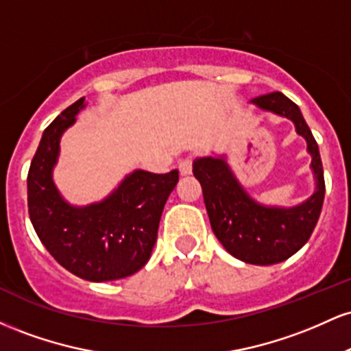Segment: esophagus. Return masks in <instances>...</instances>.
Masks as SVG:
<instances>
[{
	"instance_id": "34e87169",
	"label": "esophagus",
	"mask_w": 351,
	"mask_h": 351,
	"mask_svg": "<svg viewBox=\"0 0 351 351\" xmlns=\"http://www.w3.org/2000/svg\"><path fill=\"white\" fill-rule=\"evenodd\" d=\"M178 170L181 173V176H189L193 173V160L191 158H184L181 160L178 165Z\"/></svg>"
}]
</instances>
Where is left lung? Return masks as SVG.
<instances>
[{"mask_svg": "<svg viewBox=\"0 0 351 351\" xmlns=\"http://www.w3.org/2000/svg\"><path fill=\"white\" fill-rule=\"evenodd\" d=\"M264 112L285 117L307 142L312 156L315 191L297 206H267L257 203L236 178L226 156H203L193 162V175L201 183L213 232L224 249L243 263L254 265L279 264L304 247L320 217L325 196L324 167L318 145L300 108L280 92L251 100Z\"/></svg>", "mask_w": 351, "mask_h": 351, "instance_id": "1", "label": "left lung"}]
</instances>
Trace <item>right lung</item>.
<instances>
[{
	"instance_id": "1",
	"label": "right lung",
	"mask_w": 351,
	"mask_h": 351,
	"mask_svg": "<svg viewBox=\"0 0 351 351\" xmlns=\"http://www.w3.org/2000/svg\"><path fill=\"white\" fill-rule=\"evenodd\" d=\"M86 107L79 99L44 130L27 173V208L36 234L64 269L90 282L132 276L150 259L165 203L178 170L165 175L135 170L107 198L75 206L52 180L60 136Z\"/></svg>"
}]
</instances>
